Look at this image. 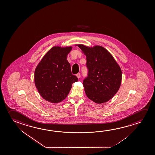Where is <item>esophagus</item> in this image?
<instances>
[{
    "label": "esophagus",
    "mask_w": 155,
    "mask_h": 155,
    "mask_svg": "<svg viewBox=\"0 0 155 155\" xmlns=\"http://www.w3.org/2000/svg\"><path fill=\"white\" fill-rule=\"evenodd\" d=\"M76 76L77 77V78H79L81 77V74H79V73H78V74H77Z\"/></svg>",
    "instance_id": "34e87169"
}]
</instances>
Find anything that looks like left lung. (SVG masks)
<instances>
[{
  "label": "left lung",
  "mask_w": 155,
  "mask_h": 155,
  "mask_svg": "<svg viewBox=\"0 0 155 155\" xmlns=\"http://www.w3.org/2000/svg\"><path fill=\"white\" fill-rule=\"evenodd\" d=\"M86 56L87 76L84 79L87 97L98 104L111 99L121 83L122 72L112 55L101 46L87 47L78 45Z\"/></svg>",
  "instance_id": "left-lung-1"
}]
</instances>
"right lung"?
Returning a JSON list of instances; mask_svg holds the SVG:
<instances>
[{"instance_id": "right-lung-1", "label": "right lung", "mask_w": 155, "mask_h": 155, "mask_svg": "<svg viewBox=\"0 0 155 155\" xmlns=\"http://www.w3.org/2000/svg\"><path fill=\"white\" fill-rule=\"evenodd\" d=\"M71 47L51 48L36 68L34 81L41 97L52 103L62 101L67 97L72 84L78 81L72 74L67 55Z\"/></svg>"}]
</instances>
